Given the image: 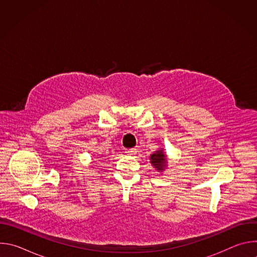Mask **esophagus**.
<instances>
[{
  "instance_id": "34e87169",
  "label": "esophagus",
  "mask_w": 257,
  "mask_h": 257,
  "mask_svg": "<svg viewBox=\"0 0 257 257\" xmlns=\"http://www.w3.org/2000/svg\"><path fill=\"white\" fill-rule=\"evenodd\" d=\"M126 154L129 155V156H133L136 154V149H129V150H126Z\"/></svg>"
}]
</instances>
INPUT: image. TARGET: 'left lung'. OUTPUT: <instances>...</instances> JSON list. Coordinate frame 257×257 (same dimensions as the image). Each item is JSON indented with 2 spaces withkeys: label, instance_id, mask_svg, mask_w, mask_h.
<instances>
[{
  "label": "left lung",
  "instance_id": "1",
  "mask_svg": "<svg viewBox=\"0 0 257 257\" xmlns=\"http://www.w3.org/2000/svg\"><path fill=\"white\" fill-rule=\"evenodd\" d=\"M151 163L157 171H164L167 166V157L164 154V150L161 149L151 156Z\"/></svg>",
  "mask_w": 257,
  "mask_h": 257
}]
</instances>
